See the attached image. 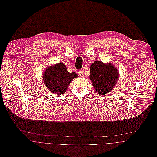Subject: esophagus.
I'll use <instances>...</instances> for the list:
<instances>
[{"label":"esophagus","instance_id":"34e87169","mask_svg":"<svg viewBox=\"0 0 157 157\" xmlns=\"http://www.w3.org/2000/svg\"><path fill=\"white\" fill-rule=\"evenodd\" d=\"M78 74L79 76L81 77H84V73H83V72L82 71H79L78 72Z\"/></svg>","mask_w":157,"mask_h":157}]
</instances>
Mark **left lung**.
Here are the masks:
<instances>
[{
	"instance_id": "left-lung-1",
	"label": "left lung",
	"mask_w": 157,
	"mask_h": 157,
	"mask_svg": "<svg viewBox=\"0 0 157 157\" xmlns=\"http://www.w3.org/2000/svg\"><path fill=\"white\" fill-rule=\"evenodd\" d=\"M91 83L100 95L108 94L114 88L119 79V72L112 64H105L100 60L94 62L90 69Z\"/></svg>"
}]
</instances>
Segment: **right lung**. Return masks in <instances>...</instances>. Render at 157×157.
I'll list each match as a JSON object with an SVG mask.
<instances>
[{
    "mask_svg": "<svg viewBox=\"0 0 157 157\" xmlns=\"http://www.w3.org/2000/svg\"><path fill=\"white\" fill-rule=\"evenodd\" d=\"M77 77L75 72H69L63 63L58 62L46 69L43 80L52 95H60L66 92L72 80Z\"/></svg>",
    "mask_w": 157,
    "mask_h": 157,
    "instance_id": "obj_1",
    "label": "right lung"
}]
</instances>
